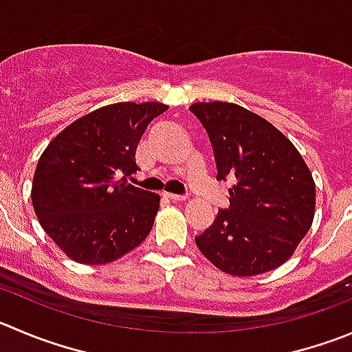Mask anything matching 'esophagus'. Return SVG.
<instances>
[{
	"label": "esophagus",
	"instance_id": "esophagus-1",
	"mask_svg": "<svg viewBox=\"0 0 352 352\" xmlns=\"http://www.w3.org/2000/svg\"><path fill=\"white\" fill-rule=\"evenodd\" d=\"M164 197L173 200V202H183V200H186L185 195H176V193H164Z\"/></svg>",
	"mask_w": 352,
	"mask_h": 352
}]
</instances>
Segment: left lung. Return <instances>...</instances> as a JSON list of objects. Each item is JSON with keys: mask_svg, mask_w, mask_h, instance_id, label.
Instances as JSON below:
<instances>
[{"mask_svg": "<svg viewBox=\"0 0 352 352\" xmlns=\"http://www.w3.org/2000/svg\"><path fill=\"white\" fill-rule=\"evenodd\" d=\"M190 112L209 135L216 179L233 183L230 207L195 236L197 247L235 276L278 267L313 224L316 188L306 162L285 135L243 107L193 103Z\"/></svg>", "mask_w": 352, "mask_h": 352, "instance_id": "1", "label": "left lung"}]
</instances>
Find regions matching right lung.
<instances>
[{"label": "right lung", "mask_w": 352, "mask_h": 352, "mask_svg": "<svg viewBox=\"0 0 352 352\" xmlns=\"http://www.w3.org/2000/svg\"><path fill=\"white\" fill-rule=\"evenodd\" d=\"M157 102L112 103L67 126L39 157L32 206L43 230L76 263L107 264L148 236L157 193L129 185L146 126L164 113Z\"/></svg>", "instance_id": "add662e5"}]
</instances>
